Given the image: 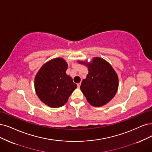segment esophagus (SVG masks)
I'll use <instances>...</instances> for the list:
<instances>
[{
  "mask_svg": "<svg viewBox=\"0 0 152 152\" xmlns=\"http://www.w3.org/2000/svg\"><path fill=\"white\" fill-rule=\"evenodd\" d=\"M80 86H81V83H79V84H77V86L78 88H80Z\"/></svg>",
  "mask_w": 152,
  "mask_h": 152,
  "instance_id": "34e87169",
  "label": "esophagus"
}]
</instances>
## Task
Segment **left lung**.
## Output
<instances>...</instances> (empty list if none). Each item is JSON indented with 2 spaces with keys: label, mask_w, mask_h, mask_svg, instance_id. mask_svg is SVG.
I'll return each mask as SVG.
<instances>
[{
  "label": "left lung",
  "mask_w": 152,
  "mask_h": 152,
  "mask_svg": "<svg viewBox=\"0 0 152 152\" xmlns=\"http://www.w3.org/2000/svg\"><path fill=\"white\" fill-rule=\"evenodd\" d=\"M87 66L88 75L83 80L80 89L89 104L99 107L115 96L118 88V78L111 65L100 58H94Z\"/></svg>",
  "instance_id": "obj_1"
}]
</instances>
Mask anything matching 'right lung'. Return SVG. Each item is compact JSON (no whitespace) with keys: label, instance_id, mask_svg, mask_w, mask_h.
Returning a JSON list of instances; mask_svg holds the SVG:
<instances>
[{"label":"right lung","instance_id":"obj_1","mask_svg":"<svg viewBox=\"0 0 152 152\" xmlns=\"http://www.w3.org/2000/svg\"><path fill=\"white\" fill-rule=\"evenodd\" d=\"M67 68L63 58H56L44 64L36 76V92L39 98L50 107L63 106L77 88L72 78L66 75Z\"/></svg>","mask_w":152,"mask_h":152}]
</instances>
